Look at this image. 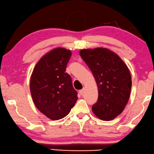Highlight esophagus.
Listing matches in <instances>:
<instances>
[{"label": "esophagus", "mask_w": 154, "mask_h": 154, "mask_svg": "<svg viewBox=\"0 0 154 154\" xmlns=\"http://www.w3.org/2000/svg\"><path fill=\"white\" fill-rule=\"evenodd\" d=\"M84 92V88H82V90H80L79 91V93L80 94V95H83Z\"/></svg>", "instance_id": "34e87169"}]
</instances>
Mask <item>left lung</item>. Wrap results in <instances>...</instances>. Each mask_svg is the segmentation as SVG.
<instances>
[{
  "mask_svg": "<svg viewBox=\"0 0 154 154\" xmlns=\"http://www.w3.org/2000/svg\"><path fill=\"white\" fill-rule=\"evenodd\" d=\"M79 54L98 86V99L92 106L93 112L102 120L114 119L124 109L131 94L128 68L119 56L105 48L82 49Z\"/></svg>",
  "mask_w": 154,
  "mask_h": 154,
  "instance_id": "1",
  "label": "left lung"
}]
</instances>
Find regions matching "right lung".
<instances>
[{"label": "right lung", "mask_w": 154, "mask_h": 154, "mask_svg": "<svg viewBox=\"0 0 154 154\" xmlns=\"http://www.w3.org/2000/svg\"><path fill=\"white\" fill-rule=\"evenodd\" d=\"M71 51L56 48L43 56L31 77L30 89L36 107L51 120L68 115L78 99L70 75L66 72Z\"/></svg>", "instance_id": "right-lung-1"}]
</instances>
